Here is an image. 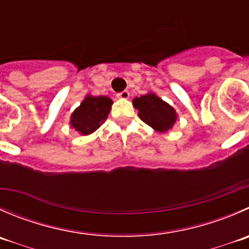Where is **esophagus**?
<instances>
[{
  "instance_id": "obj_1",
  "label": "esophagus",
  "mask_w": 249,
  "mask_h": 249,
  "mask_svg": "<svg viewBox=\"0 0 249 249\" xmlns=\"http://www.w3.org/2000/svg\"><path fill=\"white\" fill-rule=\"evenodd\" d=\"M129 96H130L129 91L124 90V91H122V92L118 93L117 97H118V98H122V100H127V98H129Z\"/></svg>"
}]
</instances>
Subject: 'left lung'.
<instances>
[{"instance_id":"8db88e82","label":"left lung","mask_w":249,"mask_h":249,"mask_svg":"<svg viewBox=\"0 0 249 249\" xmlns=\"http://www.w3.org/2000/svg\"><path fill=\"white\" fill-rule=\"evenodd\" d=\"M132 105L139 109L140 119L156 131L166 132L173 127L178 118L175 109L170 105L152 92L136 97Z\"/></svg>"}]
</instances>
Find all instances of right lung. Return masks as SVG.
I'll return each mask as SVG.
<instances>
[{
  "instance_id": "right-lung-1",
  "label": "right lung",
  "mask_w": 249,
  "mask_h": 249,
  "mask_svg": "<svg viewBox=\"0 0 249 249\" xmlns=\"http://www.w3.org/2000/svg\"><path fill=\"white\" fill-rule=\"evenodd\" d=\"M113 101L107 96H86L71 117V125L81 135H90L107 119Z\"/></svg>"
}]
</instances>
